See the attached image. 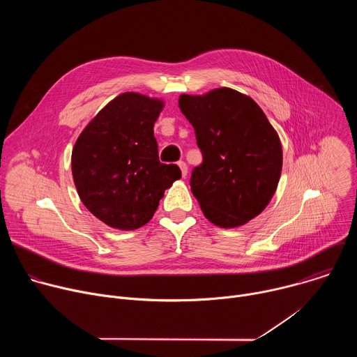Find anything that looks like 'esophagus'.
I'll list each match as a JSON object with an SVG mask.
<instances>
[{
  "mask_svg": "<svg viewBox=\"0 0 357 357\" xmlns=\"http://www.w3.org/2000/svg\"><path fill=\"white\" fill-rule=\"evenodd\" d=\"M178 165H179V168H181L182 176H183V178H186V175H188V165H186V162L179 161V162H178Z\"/></svg>",
  "mask_w": 357,
  "mask_h": 357,
  "instance_id": "1",
  "label": "esophagus"
}]
</instances>
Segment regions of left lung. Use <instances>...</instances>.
<instances>
[{
  "mask_svg": "<svg viewBox=\"0 0 357 357\" xmlns=\"http://www.w3.org/2000/svg\"><path fill=\"white\" fill-rule=\"evenodd\" d=\"M203 161L193 168L190 190L203 215L236 227L260 215L271 200L282 168L278 134L259 105L233 89L179 97Z\"/></svg>",
  "mask_w": 357,
  "mask_h": 357,
  "instance_id": "left-lung-1",
  "label": "left lung"
}]
</instances>
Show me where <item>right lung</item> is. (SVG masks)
<instances>
[{
	"instance_id": "right-lung-1",
	"label": "right lung",
	"mask_w": 357,
	"mask_h": 357,
	"mask_svg": "<svg viewBox=\"0 0 357 357\" xmlns=\"http://www.w3.org/2000/svg\"><path fill=\"white\" fill-rule=\"evenodd\" d=\"M164 107L157 98L123 93L79 135L72 174L87 211L101 222L134 230L154 216L165 189L181 178L175 164H162L154 124Z\"/></svg>"
}]
</instances>
